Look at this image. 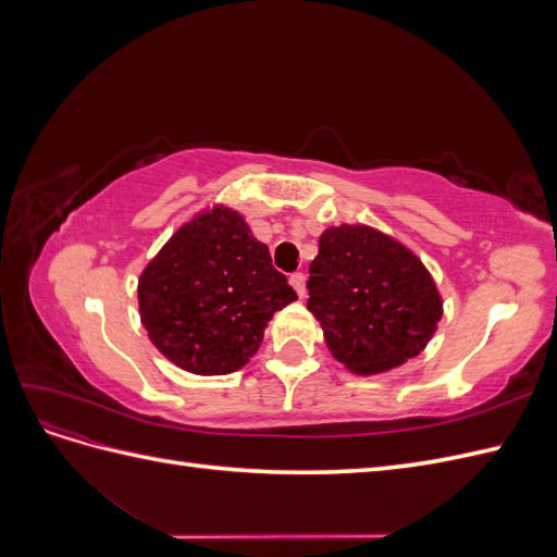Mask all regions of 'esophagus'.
<instances>
[{"label":"esophagus","mask_w":557,"mask_h":557,"mask_svg":"<svg viewBox=\"0 0 557 557\" xmlns=\"http://www.w3.org/2000/svg\"><path fill=\"white\" fill-rule=\"evenodd\" d=\"M290 285H293L295 293H297L299 297H305V295H307V276H305V272L290 274Z\"/></svg>","instance_id":"1"}]
</instances>
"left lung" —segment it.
<instances>
[{"label": "left lung", "mask_w": 557, "mask_h": 557, "mask_svg": "<svg viewBox=\"0 0 557 557\" xmlns=\"http://www.w3.org/2000/svg\"><path fill=\"white\" fill-rule=\"evenodd\" d=\"M307 288L332 356L358 374L418 356L442 318V297L423 262L362 225L323 232Z\"/></svg>", "instance_id": "left-lung-1"}]
</instances>
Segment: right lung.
<instances>
[{"label": "right lung", "instance_id": "right-lung-1", "mask_svg": "<svg viewBox=\"0 0 557 557\" xmlns=\"http://www.w3.org/2000/svg\"><path fill=\"white\" fill-rule=\"evenodd\" d=\"M297 295L237 211L183 225L139 278L150 342L193 374L221 376L256 356L269 320Z\"/></svg>", "mask_w": 557, "mask_h": 557}]
</instances>
